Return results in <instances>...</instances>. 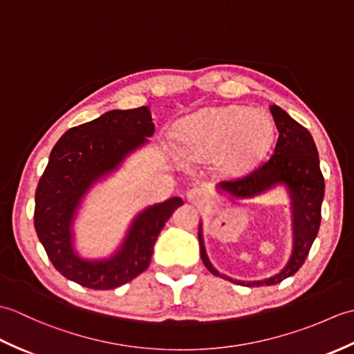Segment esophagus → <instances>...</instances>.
<instances>
[{
  "mask_svg": "<svg viewBox=\"0 0 354 354\" xmlns=\"http://www.w3.org/2000/svg\"><path fill=\"white\" fill-rule=\"evenodd\" d=\"M209 198V194L205 189H202V187H193L189 192H187V199H189L192 204H196L201 205L207 202Z\"/></svg>",
  "mask_w": 354,
  "mask_h": 354,
  "instance_id": "obj_1",
  "label": "esophagus"
}]
</instances>
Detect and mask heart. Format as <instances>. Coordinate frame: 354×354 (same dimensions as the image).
<instances>
[{
    "label": "heart",
    "mask_w": 354,
    "mask_h": 354,
    "mask_svg": "<svg viewBox=\"0 0 354 354\" xmlns=\"http://www.w3.org/2000/svg\"><path fill=\"white\" fill-rule=\"evenodd\" d=\"M275 126L266 111L231 106L205 108L178 124V149L187 161L214 158L225 176L242 175L254 167L272 146Z\"/></svg>",
    "instance_id": "b5f03b06"
}]
</instances>
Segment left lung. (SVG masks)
<instances>
[{
  "instance_id": "8db88e82",
  "label": "left lung",
  "mask_w": 354,
  "mask_h": 354,
  "mask_svg": "<svg viewBox=\"0 0 354 354\" xmlns=\"http://www.w3.org/2000/svg\"><path fill=\"white\" fill-rule=\"evenodd\" d=\"M269 109L272 112L278 129V140L272 156L260 167L252 170L250 175L234 179V181H223L217 185V189L231 194L232 198L246 199L265 193L278 184L286 185L289 192L293 219V250L288 265L280 272L265 280H234L221 274L208 260L204 237H202V223L199 225L198 234L201 259L209 272L231 283L250 286V288L281 283L284 278L293 275L303 266L313 240L318 236L321 205L324 199V176L319 169L318 150L310 132L277 104H272Z\"/></svg>"
}]
</instances>
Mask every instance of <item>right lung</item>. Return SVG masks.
<instances>
[{"instance_id": "obj_1", "label": "right lung", "mask_w": 354, "mask_h": 354, "mask_svg": "<svg viewBox=\"0 0 354 354\" xmlns=\"http://www.w3.org/2000/svg\"><path fill=\"white\" fill-rule=\"evenodd\" d=\"M155 132L147 106L104 112L71 127L56 146L35 194V230L50 261L65 278L95 290L115 289L149 268L153 245L184 202L170 198L147 207L135 219L122 248L109 259L86 260L74 251L73 222L91 187L115 171L127 155L145 146Z\"/></svg>"}]
</instances>
